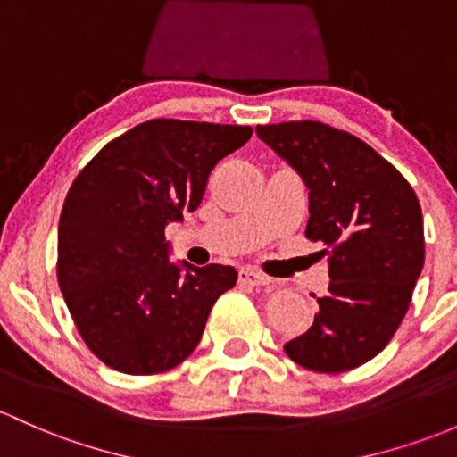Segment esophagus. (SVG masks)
Listing matches in <instances>:
<instances>
[{"label":"esophagus","instance_id":"esophagus-1","mask_svg":"<svg viewBox=\"0 0 457 457\" xmlns=\"http://www.w3.org/2000/svg\"><path fill=\"white\" fill-rule=\"evenodd\" d=\"M239 283H244V286H253V287H259V286H268L270 278L263 277L262 272H254V270H248V268H242L237 274Z\"/></svg>","mask_w":457,"mask_h":457}]
</instances>
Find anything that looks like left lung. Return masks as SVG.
<instances>
[{
  "label": "left lung",
  "instance_id": "left-lung-1",
  "mask_svg": "<svg viewBox=\"0 0 457 457\" xmlns=\"http://www.w3.org/2000/svg\"><path fill=\"white\" fill-rule=\"evenodd\" d=\"M309 189L305 237L328 254L327 296L286 353L316 372H345L384 351L425 262L423 213L410 183L370 145L320 121L257 126Z\"/></svg>",
  "mask_w": 457,
  "mask_h": 457
}]
</instances>
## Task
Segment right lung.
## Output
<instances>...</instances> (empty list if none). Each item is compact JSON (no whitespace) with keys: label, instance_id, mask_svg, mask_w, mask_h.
Listing matches in <instances>:
<instances>
[{"label":"right lung","instance_id":"right-lung-1","mask_svg":"<svg viewBox=\"0 0 457 457\" xmlns=\"http://www.w3.org/2000/svg\"><path fill=\"white\" fill-rule=\"evenodd\" d=\"M250 126L150 120L112 139L76 176L58 222V286L82 340L106 366L156 375L203 337L230 266L170 262L165 227L198 209L211 170Z\"/></svg>","mask_w":457,"mask_h":457}]
</instances>
